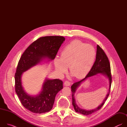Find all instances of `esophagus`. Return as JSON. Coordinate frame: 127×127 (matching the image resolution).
Listing matches in <instances>:
<instances>
[{
  "label": "esophagus",
  "instance_id": "34e87169",
  "mask_svg": "<svg viewBox=\"0 0 127 127\" xmlns=\"http://www.w3.org/2000/svg\"><path fill=\"white\" fill-rule=\"evenodd\" d=\"M64 84L65 86H69V85H70V82H69V81H66L64 82Z\"/></svg>",
  "mask_w": 127,
  "mask_h": 127
}]
</instances>
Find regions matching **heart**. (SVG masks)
<instances>
[{
  "instance_id": "heart-1",
  "label": "heart",
  "mask_w": 127,
  "mask_h": 127,
  "mask_svg": "<svg viewBox=\"0 0 127 127\" xmlns=\"http://www.w3.org/2000/svg\"><path fill=\"white\" fill-rule=\"evenodd\" d=\"M96 55L95 48L80 41L75 40L62 50L60 58H56L54 64L58 73L62 75L69 67L71 73L76 78H81L91 70Z\"/></svg>"
}]
</instances>
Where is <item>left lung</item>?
I'll return each instance as SVG.
<instances>
[{"label": "left lung", "mask_w": 127, "mask_h": 127, "mask_svg": "<svg viewBox=\"0 0 127 127\" xmlns=\"http://www.w3.org/2000/svg\"><path fill=\"white\" fill-rule=\"evenodd\" d=\"M100 73L106 76L109 80L110 86H109V93L107 95L106 98L103 101L102 104H101L97 108L95 109L94 110H85L82 109L80 108L77 105L74 98V94L76 91V89L80 85V84L85 79L89 77H91L96 75L97 74ZM112 75L111 72V66L109 60L108 59L107 56L103 50L98 45H97V50H96V55L95 61L92 68L91 70L89 72V73L86 76V77L82 79V80L77 81L71 86V91H72V104L74 107V110L76 113L81 114L83 115H89L94 113L95 112L99 110L101 107L105 103V101L107 99L108 95H110L111 87L112 84Z\"/></svg>", "instance_id": "left-lung-1"}]
</instances>
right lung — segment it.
Instances as JSON below:
<instances>
[{
  "instance_id": "add662e5",
  "label": "right lung",
  "mask_w": 127,
  "mask_h": 127,
  "mask_svg": "<svg viewBox=\"0 0 127 127\" xmlns=\"http://www.w3.org/2000/svg\"><path fill=\"white\" fill-rule=\"evenodd\" d=\"M65 39L62 36H46L34 41L25 50L18 63L15 73V90L23 105L35 114H43L52 110L57 94L63 88L60 79H46L40 94L36 96L28 95L22 83L23 72L47 58L55 59Z\"/></svg>"
}]
</instances>
